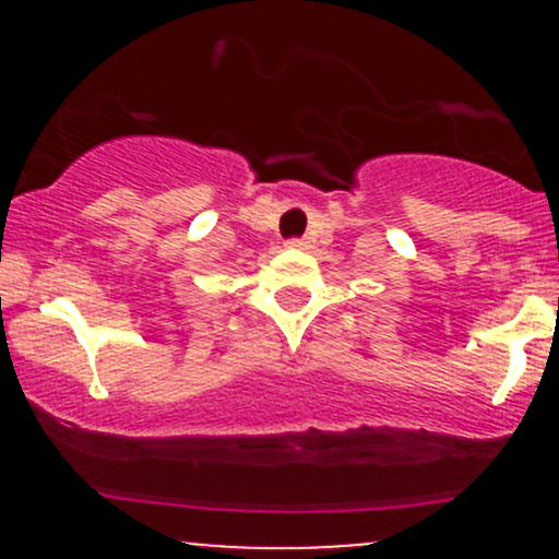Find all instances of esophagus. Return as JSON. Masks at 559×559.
<instances>
[{"mask_svg":"<svg viewBox=\"0 0 559 559\" xmlns=\"http://www.w3.org/2000/svg\"><path fill=\"white\" fill-rule=\"evenodd\" d=\"M286 247L288 249H307V241L305 239H292V241H286Z\"/></svg>","mask_w":559,"mask_h":559,"instance_id":"esophagus-1","label":"esophagus"}]
</instances>
